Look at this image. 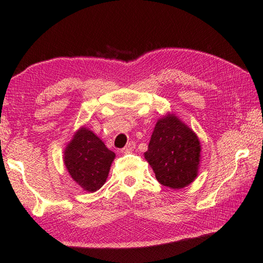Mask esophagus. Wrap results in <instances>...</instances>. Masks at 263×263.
Returning <instances> with one entry per match:
<instances>
[{"instance_id":"obj_1","label":"esophagus","mask_w":263,"mask_h":263,"mask_svg":"<svg viewBox=\"0 0 263 263\" xmlns=\"http://www.w3.org/2000/svg\"><path fill=\"white\" fill-rule=\"evenodd\" d=\"M135 149H136V142L135 141H130L124 148L121 150V152L124 153V154H127V153L133 152V150H135Z\"/></svg>"}]
</instances>
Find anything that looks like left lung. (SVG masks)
<instances>
[{"mask_svg":"<svg viewBox=\"0 0 263 263\" xmlns=\"http://www.w3.org/2000/svg\"><path fill=\"white\" fill-rule=\"evenodd\" d=\"M200 142L195 133L174 115L156 123L144 158L157 181L171 189H182L197 177Z\"/></svg>","mask_w":263,"mask_h":263,"instance_id":"obj_1","label":"left lung"}]
</instances>
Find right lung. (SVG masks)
Instances as JSON below:
<instances>
[{"label":"right lung","instance_id":"right-lung-1","mask_svg":"<svg viewBox=\"0 0 263 263\" xmlns=\"http://www.w3.org/2000/svg\"><path fill=\"white\" fill-rule=\"evenodd\" d=\"M115 154L86 127L78 131L64 153L71 177L83 190L95 192L104 185Z\"/></svg>","mask_w":263,"mask_h":263}]
</instances>
